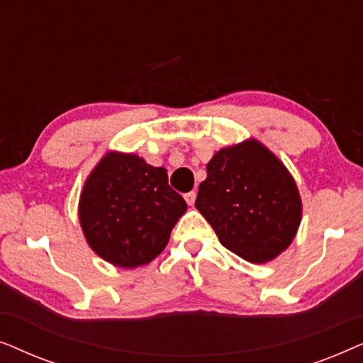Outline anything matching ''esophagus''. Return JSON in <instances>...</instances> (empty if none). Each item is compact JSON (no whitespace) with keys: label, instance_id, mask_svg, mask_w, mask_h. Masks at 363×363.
Here are the masks:
<instances>
[{"label":"esophagus","instance_id":"esophagus-1","mask_svg":"<svg viewBox=\"0 0 363 363\" xmlns=\"http://www.w3.org/2000/svg\"><path fill=\"white\" fill-rule=\"evenodd\" d=\"M195 200H196V191H188V193H185V201L188 203V205H193V203H195Z\"/></svg>","mask_w":363,"mask_h":363}]
</instances>
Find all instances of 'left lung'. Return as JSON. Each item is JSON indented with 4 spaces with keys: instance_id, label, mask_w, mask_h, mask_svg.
I'll return each mask as SVG.
<instances>
[{
    "instance_id": "8db88e82",
    "label": "left lung",
    "mask_w": 363,
    "mask_h": 363,
    "mask_svg": "<svg viewBox=\"0 0 363 363\" xmlns=\"http://www.w3.org/2000/svg\"><path fill=\"white\" fill-rule=\"evenodd\" d=\"M206 172L195 206L221 245L257 264L279 256L302 216L299 191L284 163L250 138L216 152Z\"/></svg>"
}]
</instances>
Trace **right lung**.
I'll return each instance as SVG.
<instances>
[{
  "mask_svg": "<svg viewBox=\"0 0 363 363\" xmlns=\"http://www.w3.org/2000/svg\"><path fill=\"white\" fill-rule=\"evenodd\" d=\"M186 203L163 167L108 152L84 183L79 221L92 251L118 267L148 264L165 250Z\"/></svg>",
  "mask_w": 363,
  "mask_h": 363,
  "instance_id": "add662e5",
  "label": "right lung"
}]
</instances>
